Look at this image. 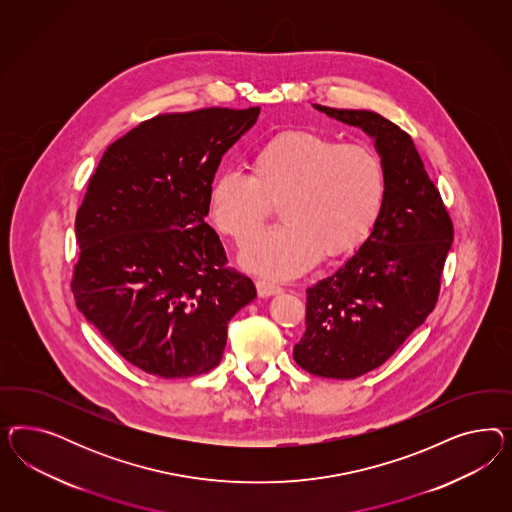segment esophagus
Here are the masks:
<instances>
[{
    "mask_svg": "<svg viewBox=\"0 0 512 512\" xmlns=\"http://www.w3.org/2000/svg\"><path fill=\"white\" fill-rule=\"evenodd\" d=\"M255 285H257V293H259V296H263V298L281 293V287H279V285L270 283V281H264V279H257Z\"/></svg>",
    "mask_w": 512,
    "mask_h": 512,
    "instance_id": "1",
    "label": "esophagus"
}]
</instances>
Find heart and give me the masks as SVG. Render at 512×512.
I'll list each match as a JSON object with an SVG mask.
<instances>
[{
    "instance_id": "obj_1",
    "label": "heart",
    "mask_w": 512,
    "mask_h": 512,
    "mask_svg": "<svg viewBox=\"0 0 512 512\" xmlns=\"http://www.w3.org/2000/svg\"><path fill=\"white\" fill-rule=\"evenodd\" d=\"M387 174L370 146L311 129H287L264 140L244 172L219 174L208 208L217 229L238 248L261 233L278 202V229L261 236L242 264L264 278H295L321 255L336 259L368 238L381 214Z\"/></svg>"
}]
</instances>
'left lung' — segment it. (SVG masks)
<instances>
[{"instance_id": "obj_1", "label": "left lung", "mask_w": 512, "mask_h": 512, "mask_svg": "<svg viewBox=\"0 0 512 512\" xmlns=\"http://www.w3.org/2000/svg\"><path fill=\"white\" fill-rule=\"evenodd\" d=\"M375 140L387 193L372 233L332 276L310 287L296 364L355 379L392 357L434 311L454 229L411 137L372 110L313 105Z\"/></svg>"}]
</instances>
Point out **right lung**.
<instances>
[{
	"mask_svg": "<svg viewBox=\"0 0 512 512\" xmlns=\"http://www.w3.org/2000/svg\"><path fill=\"white\" fill-rule=\"evenodd\" d=\"M251 109L159 114L112 142L75 219L78 310L142 372L216 368L227 325L255 296L204 221L223 154L259 118Z\"/></svg>",
	"mask_w": 512,
	"mask_h": 512,
	"instance_id": "1",
	"label": "right lung"
}]
</instances>
